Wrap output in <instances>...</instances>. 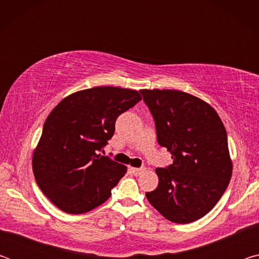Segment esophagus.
I'll list each match as a JSON object with an SVG mask.
<instances>
[{
  "mask_svg": "<svg viewBox=\"0 0 259 259\" xmlns=\"http://www.w3.org/2000/svg\"><path fill=\"white\" fill-rule=\"evenodd\" d=\"M144 170V168H130V171L133 172L135 176H138V175H140V172H142Z\"/></svg>",
  "mask_w": 259,
  "mask_h": 259,
  "instance_id": "obj_1",
  "label": "esophagus"
}]
</instances>
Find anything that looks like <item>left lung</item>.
Wrapping results in <instances>:
<instances>
[{
	"label": "left lung",
	"instance_id": "1",
	"mask_svg": "<svg viewBox=\"0 0 259 259\" xmlns=\"http://www.w3.org/2000/svg\"><path fill=\"white\" fill-rule=\"evenodd\" d=\"M154 119L159 145L172 163L156 168L159 185L146 198L168 221L187 224L211 210L232 176L225 126L200 98L178 90H140Z\"/></svg>",
	"mask_w": 259,
	"mask_h": 259
}]
</instances>
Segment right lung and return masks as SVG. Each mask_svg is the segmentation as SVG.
<instances>
[{
	"mask_svg": "<svg viewBox=\"0 0 259 259\" xmlns=\"http://www.w3.org/2000/svg\"><path fill=\"white\" fill-rule=\"evenodd\" d=\"M142 97L138 91L96 87L64 98L47 117L33 155L38 187L67 213L104 203L125 166L98 153L107 145L119 115Z\"/></svg>",
	"mask_w": 259,
	"mask_h": 259,
	"instance_id": "1",
	"label": "right lung"
}]
</instances>
